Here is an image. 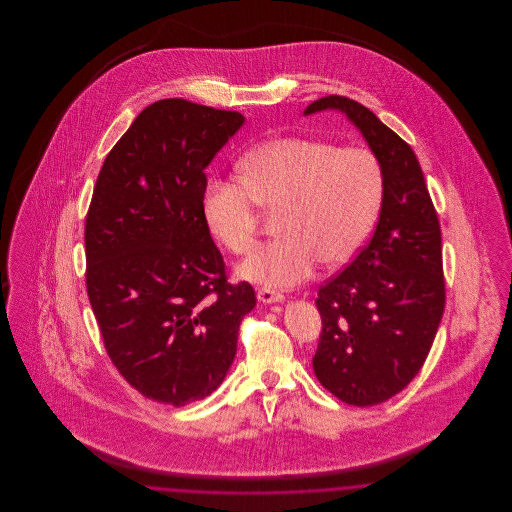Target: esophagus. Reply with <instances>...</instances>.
<instances>
[{"mask_svg":"<svg viewBox=\"0 0 512 512\" xmlns=\"http://www.w3.org/2000/svg\"><path fill=\"white\" fill-rule=\"evenodd\" d=\"M257 299H259L261 303H278V301L284 299V295L280 292H276V290H270V288H259V290H257Z\"/></svg>","mask_w":512,"mask_h":512,"instance_id":"1","label":"esophagus"}]
</instances>
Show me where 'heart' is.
Wrapping results in <instances>:
<instances>
[{"mask_svg": "<svg viewBox=\"0 0 512 512\" xmlns=\"http://www.w3.org/2000/svg\"><path fill=\"white\" fill-rule=\"evenodd\" d=\"M242 180L213 176L203 188V217L220 244L247 255L259 240V211L280 213V240L240 267L268 288L309 280L318 263L347 265L365 245L384 201V171L372 149L278 136L247 151Z\"/></svg>", "mask_w": 512, "mask_h": 512, "instance_id": "b5f03b06", "label": "heart"}]
</instances>
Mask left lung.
I'll list each match as a JSON object with an SVG mask.
<instances>
[{
  "label": "left lung",
  "mask_w": 512,
  "mask_h": 512,
  "mask_svg": "<svg viewBox=\"0 0 512 512\" xmlns=\"http://www.w3.org/2000/svg\"><path fill=\"white\" fill-rule=\"evenodd\" d=\"M338 109L384 171L376 230L357 257L318 288V382L347 405L403 390L424 365L445 309L438 213L411 146L355 99L326 96L305 115Z\"/></svg>",
  "instance_id": "1"
}]
</instances>
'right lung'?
Instances as JSON below:
<instances>
[{"label": "right lung", "mask_w": 512, "mask_h": 512, "mask_svg": "<svg viewBox=\"0 0 512 512\" xmlns=\"http://www.w3.org/2000/svg\"><path fill=\"white\" fill-rule=\"evenodd\" d=\"M238 111L155 101L109 151L86 215V290L111 363L144 397L184 407L234 361L251 284H230L203 217L205 169Z\"/></svg>", "instance_id": "add662e5"}]
</instances>
